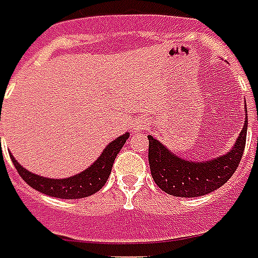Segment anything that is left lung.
<instances>
[{
    "label": "left lung",
    "mask_w": 258,
    "mask_h": 258,
    "mask_svg": "<svg viewBox=\"0 0 258 258\" xmlns=\"http://www.w3.org/2000/svg\"><path fill=\"white\" fill-rule=\"evenodd\" d=\"M246 131L247 117H245L243 128L234 146L226 154L208 161L184 160L154 137L147 135L153 180L164 192L177 198H198L211 194L226 184L238 168L245 150Z\"/></svg>",
    "instance_id": "left-lung-1"
}]
</instances>
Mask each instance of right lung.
Listing matches in <instances>:
<instances>
[{"mask_svg": "<svg viewBox=\"0 0 258 258\" xmlns=\"http://www.w3.org/2000/svg\"><path fill=\"white\" fill-rule=\"evenodd\" d=\"M128 138V133L116 138L115 141H112L104 149L100 157L89 168L68 178H48V177L39 176L23 168L12 154L11 160L21 178L29 186H32L33 189L52 196V198H58V199H81V198H88L90 195L96 194L105 185L108 177L111 174L112 165H113L116 155L119 154V151L124 146L125 141Z\"/></svg>", "mask_w": 258, "mask_h": 258, "instance_id": "obj_1", "label": "right lung"}]
</instances>
